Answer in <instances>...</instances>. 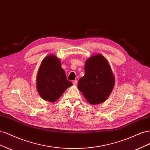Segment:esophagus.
Instances as JSON below:
<instances>
[{"instance_id":"34e87169","label":"esophagus","mask_w":150,"mask_h":150,"mask_svg":"<svg viewBox=\"0 0 150 150\" xmlns=\"http://www.w3.org/2000/svg\"><path fill=\"white\" fill-rule=\"evenodd\" d=\"M77 84H78V80H74V81H73V84H74V85H76Z\"/></svg>"}]
</instances>
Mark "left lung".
<instances>
[{"label": "left lung", "instance_id": "8db88e82", "mask_svg": "<svg viewBox=\"0 0 150 150\" xmlns=\"http://www.w3.org/2000/svg\"><path fill=\"white\" fill-rule=\"evenodd\" d=\"M85 74L78 88L88 101L98 104L105 101L115 85V78L108 61L102 55L91 57L85 63Z\"/></svg>", "mask_w": 150, "mask_h": 150}]
</instances>
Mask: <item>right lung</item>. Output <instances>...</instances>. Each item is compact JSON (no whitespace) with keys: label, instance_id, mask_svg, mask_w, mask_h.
<instances>
[{"label":"right lung","instance_id":"1","mask_svg":"<svg viewBox=\"0 0 150 150\" xmlns=\"http://www.w3.org/2000/svg\"><path fill=\"white\" fill-rule=\"evenodd\" d=\"M72 85L61 67V61L53 55L45 57L37 75V89L41 98L47 101H56Z\"/></svg>","mask_w":150,"mask_h":150}]
</instances>
